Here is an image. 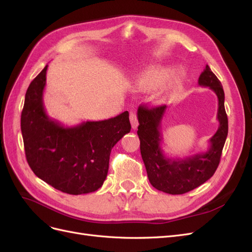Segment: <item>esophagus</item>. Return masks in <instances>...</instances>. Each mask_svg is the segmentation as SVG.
<instances>
[{"mask_svg": "<svg viewBox=\"0 0 252 252\" xmlns=\"http://www.w3.org/2000/svg\"><path fill=\"white\" fill-rule=\"evenodd\" d=\"M129 118H130V123H131L132 128H133V129L138 128L139 123H138V118H136L135 112H130V117H129Z\"/></svg>", "mask_w": 252, "mask_h": 252, "instance_id": "obj_1", "label": "esophagus"}]
</instances>
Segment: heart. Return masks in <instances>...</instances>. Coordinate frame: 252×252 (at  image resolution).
<instances>
[{"mask_svg":"<svg viewBox=\"0 0 252 252\" xmlns=\"http://www.w3.org/2000/svg\"><path fill=\"white\" fill-rule=\"evenodd\" d=\"M169 75V69L162 66H152L146 71H144L139 77V84L146 89H151L158 87L167 79ZM181 82V79L178 77L174 80L173 84L178 85Z\"/></svg>","mask_w":252,"mask_h":252,"instance_id":"heart-1","label":"heart"}]
</instances>
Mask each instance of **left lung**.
Here are the masks:
<instances>
[{
	"label": "left lung",
	"instance_id": "8db88e82",
	"mask_svg": "<svg viewBox=\"0 0 252 252\" xmlns=\"http://www.w3.org/2000/svg\"><path fill=\"white\" fill-rule=\"evenodd\" d=\"M199 85L209 87L218 96L219 128L209 140V148L184 158H169L161 147V123L166 105L155 108L140 106L138 109V135L141 155L150 184L159 191L183 194L199 187L216 172L228 134V119L225 111V94L222 84L208 65L199 78Z\"/></svg>",
	"mask_w": 252,
	"mask_h": 252
}]
</instances>
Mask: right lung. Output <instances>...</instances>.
<instances>
[{
  "label": "right lung",
  "instance_id": "1",
  "mask_svg": "<svg viewBox=\"0 0 252 252\" xmlns=\"http://www.w3.org/2000/svg\"><path fill=\"white\" fill-rule=\"evenodd\" d=\"M46 65L30 83L21 116L25 155L37 178L69 194L94 192L107 177L112 147L130 131L129 113L68 127L50 119L43 94Z\"/></svg>",
  "mask_w": 252,
  "mask_h": 252
}]
</instances>
